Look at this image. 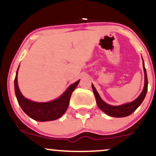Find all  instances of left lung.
Returning <instances> with one entry per match:
<instances>
[{"mask_svg": "<svg viewBox=\"0 0 156 156\" xmlns=\"http://www.w3.org/2000/svg\"><path fill=\"white\" fill-rule=\"evenodd\" d=\"M143 68H144V89H143L142 92L141 93L140 95L139 96V98H138L137 99H136L135 101L131 102V103H126V104L122 105H117V106H114V105L107 104V103H105V102L101 99L99 94L97 92L96 89L94 88V85L92 84L93 92H94V97H95V99L97 101V104H98V106L99 107V108L101 109V110L106 114H108V115L113 117H127V116L130 115L132 113L135 112L138 107H139V105H141V103H142V101H144L147 94V72L145 67H144V62H143Z\"/></svg>", "mask_w": 156, "mask_h": 156, "instance_id": "obj_1", "label": "left lung"}]
</instances>
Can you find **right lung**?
Instances as JSON below:
<instances>
[{"instance_id":"obj_1","label":"right lung","mask_w":156,"mask_h":156,"mask_svg":"<svg viewBox=\"0 0 156 156\" xmlns=\"http://www.w3.org/2000/svg\"><path fill=\"white\" fill-rule=\"evenodd\" d=\"M18 69L17 70L15 79V90L17 101L23 112L28 117L39 122L55 120L62 117L67 111L71 94L78 86L80 80H78L76 83L69 86L65 92L58 99L48 103H37L26 99L21 94L17 85Z\"/></svg>"}]
</instances>
